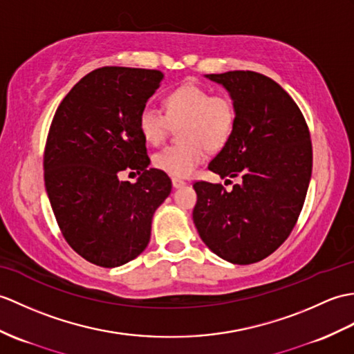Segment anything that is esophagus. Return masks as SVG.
I'll return each mask as SVG.
<instances>
[{
    "mask_svg": "<svg viewBox=\"0 0 354 354\" xmlns=\"http://www.w3.org/2000/svg\"><path fill=\"white\" fill-rule=\"evenodd\" d=\"M171 184H174V187L175 188H180V187H184L187 183L184 179H179V178H171Z\"/></svg>",
    "mask_w": 354,
    "mask_h": 354,
    "instance_id": "34e87169",
    "label": "esophagus"
}]
</instances>
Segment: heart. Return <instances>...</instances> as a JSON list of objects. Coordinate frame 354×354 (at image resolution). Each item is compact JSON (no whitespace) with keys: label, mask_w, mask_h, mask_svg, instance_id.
<instances>
[{"label":"heart","mask_w":354,"mask_h":354,"mask_svg":"<svg viewBox=\"0 0 354 354\" xmlns=\"http://www.w3.org/2000/svg\"><path fill=\"white\" fill-rule=\"evenodd\" d=\"M166 114L145 106L138 114V129L147 143L160 145L171 127L179 129L180 145H170L153 155V166L178 178L192 175L207 158L208 147L221 149L231 140L238 111L234 100L205 86L185 83L164 97Z\"/></svg>","instance_id":"obj_1"}]
</instances>
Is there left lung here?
Masks as SVG:
<instances>
[{
  "label": "left lung",
  "mask_w": 354,
  "mask_h": 354,
  "mask_svg": "<svg viewBox=\"0 0 354 354\" xmlns=\"http://www.w3.org/2000/svg\"><path fill=\"white\" fill-rule=\"evenodd\" d=\"M223 86L236 105L231 140L208 169L241 178L221 184L194 183L193 221L202 241L232 264L267 258L290 236L306 199L312 143L306 120L276 81L252 71L205 75Z\"/></svg>",
  "instance_id": "obj_1"
}]
</instances>
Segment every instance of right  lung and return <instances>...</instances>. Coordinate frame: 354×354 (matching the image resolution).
<instances>
[{
  "label": "right lung",
  "instance_id": "obj_1",
  "mask_svg": "<svg viewBox=\"0 0 354 354\" xmlns=\"http://www.w3.org/2000/svg\"><path fill=\"white\" fill-rule=\"evenodd\" d=\"M155 69L105 66L81 78L57 109L46 138L44 178L60 231L80 257L113 268L142 253L153 212L171 180L147 169L138 114L161 84ZM140 175L120 181L123 169Z\"/></svg>",
  "mask_w": 354,
  "mask_h": 354
}]
</instances>
